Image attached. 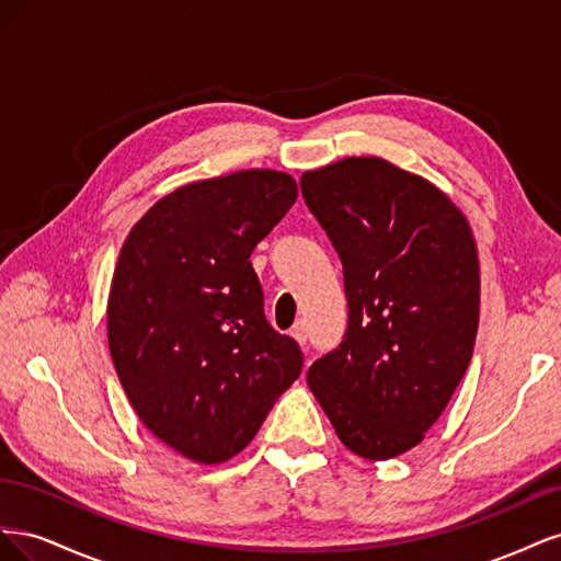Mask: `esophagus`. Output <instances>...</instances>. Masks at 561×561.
<instances>
[{
  "mask_svg": "<svg viewBox=\"0 0 561 561\" xmlns=\"http://www.w3.org/2000/svg\"><path fill=\"white\" fill-rule=\"evenodd\" d=\"M290 334H293V339H295L297 344H301V346L307 344V325H304L301 320H299V322H295V328H293V332H290Z\"/></svg>",
  "mask_w": 561,
  "mask_h": 561,
  "instance_id": "esophagus-1",
  "label": "esophagus"
}]
</instances>
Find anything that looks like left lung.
I'll return each mask as SVG.
<instances>
[{
	"label": "left lung",
	"mask_w": 561,
	"mask_h": 561,
	"mask_svg": "<svg viewBox=\"0 0 561 561\" xmlns=\"http://www.w3.org/2000/svg\"><path fill=\"white\" fill-rule=\"evenodd\" d=\"M301 194L344 264V342L307 381L339 439L367 461L416 447L472 358L480 260L466 215L381 157L307 171Z\"/></svg>",
	"instance_id": "obj_1"
}]
</instances>
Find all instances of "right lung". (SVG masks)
<instances>
[{
  "mask_svg": "<svg viewBox=\"0 0 561 561\" xmlns=\"http://www.w3.org/2000/svg\"><path fill=\"white\" fill-rule=\"evenodd\" d=\"M297 201L271 168L165 194L128 231L107 297V344L135 414L184 458L243 451L295 383L301 353L268 325L250 254Z\"/></svg>",
  "mask_w": 561,
  "mask_h": 561,
  "instance_id": "add662e5",
  "label": "right lung"
}]
</instances>
